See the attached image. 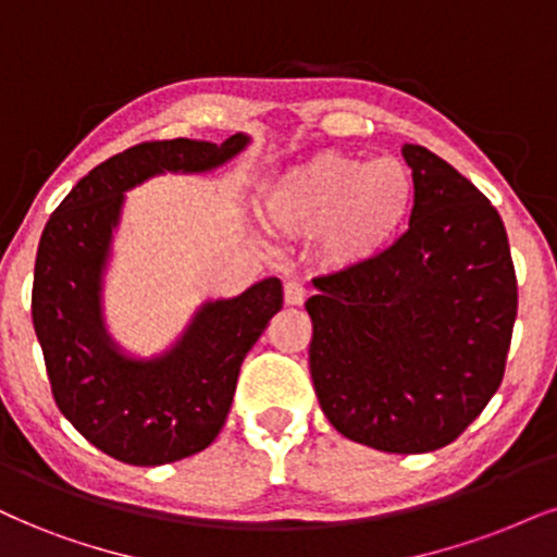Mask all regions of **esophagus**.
Segmentation results:
<instances>
[{
  "instance_id": "obj_1",
  "label": "esophagus",
  "mask_w": 557,
  "mask_h": 557,
  "mask_svg": "<svg viewBox=\"0 0 557 557\" xmlns=\"http://www.w3.org/2000/svg\"><path fill=\"white\" fill-rule=\"evenodd\" d=\"M305 297H307L305 284H299V281H286V284H284V301H286V305L297 307V305H301V301H305Z\"/></svg>"
}]
</instances>
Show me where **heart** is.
<instances>
[{
	"mask_svg": "<svg viewBox=\"0 0 557 557\" xmlns=\"http://www.w3.org/2000/svg\"><path fill=\"white\" fill-rule=\"evenodd\" d=\"M413 201V175L400 160L322 152L268 185L263 209L286 235H322L331 263L361 265L400 237Z\"/></svg>",
	"mask_w": 557,
	"mask_h": 557,
	"instance_id": "heart-1",
	"label": "heart"
}]
</instances>
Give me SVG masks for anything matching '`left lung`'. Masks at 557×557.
<instances>
[{
    "mask_svg": "<svg viewBox=\"0 0 557 557\" xmlns=\"http://www.w3.org/2000/svg\"><path fill=\"white\" fill-rule=\"evenodd\" d=\"M416 201L382 256L314 276L310 374L351 442L395 455L451 444L496 395L517 273L493 203L449 162L405 144Z\"/></svg>",
    "mask_w": 557,
    "mask_h": 557,
    "instance_id": "obj_1",
    "label": "left lung"
}]
</instances>
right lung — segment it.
<instances>
[{"mask_svg":"<svg viewBox=\"0 0 557 557\" xmlns=\"http://www.w3.org/2000/svg\"><path fill=\"white\" fill-rule=\"evenodd\" d=\"M247 136L141 141L100 162L69 190L40 235L33 327L51 395L66 421L126 465L175 462L214 442L235 397L239 367L284 305L278 278L235 299L209 301L162 359L115 351L100 318V278L123 190L157 173H203L235 157Z\"/></svg>","mask_w":557,"mask_h":557,"instance_id":"add662e5","label":"right lung"}]
</instances>
